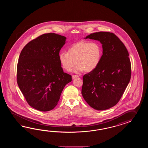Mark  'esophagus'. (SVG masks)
Returning a JSON list of instances; mask_svg holds the SVG:
<instances>
[{
    "label": "esophagus",
    "mask_w": 148,
    "mask_h": 148,
    "mask_svg": "<svg viewBox=\"0 0 148 148\" xmlns=\"http://www.w3.org/2000/svg\"><path fill=\"white\" fill-rule=\"evenodd\" d=\"M78 77V75H73V76H72V78H73V79H74L76 78H77V77Z\"/></svg>",
    "instance_id": "34e87169"
}]
</instances>
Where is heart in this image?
Listing matches in <instances>:
<instances>
[{
  "label": "heart",
  "mask_w": 148,
  "mask_h": 148,
  "mask_svg": "<svg viewBox=\"0 0 148 148\" xmlns=\"http://www.w3.org/2000/svg\"><path fill=\"white\" fill-rule=\"evenodd\" d=\"M102 49L98 42L81 41L72 45L67 52H61L59 60L61 67L70 71L75 66L76 72H91L97 68L101 62Z\"/></svg>",
  "instance_id": "b5f03b06"
}]
</instances>
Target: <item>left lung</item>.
<instances>
[{"mask_svg": "<svg viewBox=\"0 0 148 148\" xmlns=\"http://www.w3.org/2000/svg\"><path fill=\"white\" fill-rule=\"evenodd\" d=\"M85 38L99 41L103 55L97 68L84 75L82 95L95 110H106L119 101L129 84L131 75L129 52L113 33L96 32Z\"/></svg>", "mask_w": 148, "mask_h": 148, "instance_id": "8db88e82", "label": "left lung"}]
</instances>
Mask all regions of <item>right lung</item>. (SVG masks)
<instances>
[{
	"mask_svg": "<svg viewBox=\"0 0 148 148\" xmlns=\"http://www.w3.org/2000/svg\"><path fill=\"white\" fill-rule=\"evenodd\" d=\"M66 38L55 33L44 34L26 44L19 55L17 84L28 104L37 110H53L63 88L72 80L59 60Z\"/></svg>",
	"mask_w": 148,
	"mask_h": 148,
	"instance_id": "add662e5",
	"label": "right lung"
}]
</instances>
